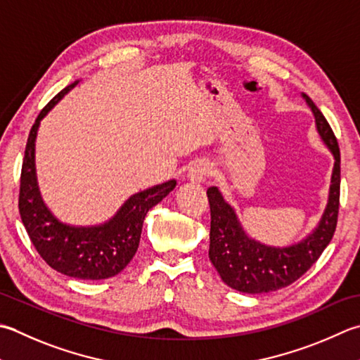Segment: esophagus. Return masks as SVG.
<instances>
[{
  "mask_svg": "<svg viewBox=\"0 0 360 360\" xmlns=\"http://www.w3.org/2000/svg\"><path fill=\"white\" fill-rule=\"evenodd\" d=\"M210 174H212V168L202 160L195 162V164L188 168V173H187L188 179L192 182H204Z\"/></svg>",
  "mask_w": 360,
  "mask_h": 360,
  "instance_id": "34e87169",
  "label": "esophagus"
}]
</instances>
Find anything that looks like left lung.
<instances>
[{
  "mask_svg": "<svg viewBox=\"0 0 360 360\" xmlns=\"http://www.w3.org/2000/svg\"><path fill=\"white\" fill-rule=\"evenodd\" d=\"M316 129L335 158L328 207L319 228L298 245L270 248L246 237L234 210L217 187L207 188L210 207L209 259L229 287L243 293H269L293 284L319 260L337 228L340 207V148L328 120L307 95Z\"/></svg>",
  "mask_w": 360,
  "mask_h": 360,
  "instance_id": "8db88e82",
  "label": "left lung"
}]
</instances>
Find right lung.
Segmentation results:
<instances>
[{
	"instance_id": "right-lung-1",
	"label": "right lung",
	"mask_w": 360,
	"mask_h": 360,
	"mask_svg": "<svg viewBox=\"0 0 360 360\" xmlns=\"http://www.w3.org/2000/svg\"><path fill=\"white\" fill-rule=\"evenodd\" d=\"M75 86L76 82L60 90L35 118L21 165L18 209L34 248L51 269L77 279H108L131 262L139 248L145 215L172 192L176 181L132 195L103 226L72 228L56 220L41 202L35 181V136L40 120Z\"/></svg>"
}]
</instances>
